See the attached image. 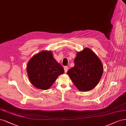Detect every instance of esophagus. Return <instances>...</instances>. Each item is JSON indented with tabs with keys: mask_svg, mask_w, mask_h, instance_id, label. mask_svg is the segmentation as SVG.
Listing matches in <instances>:
<instances>
[{
	"mask_svg": "<svg viewBox=\"0 0 126 126\" xmlns=\"http://www.w3.org/2000/svg\"><path fill=\"white\" fill-rule=\"evenodd\" d=\"M64 72L65 73H66L68 70V67L67 66H65L64 67Z\"/></svg>",
	"mask_w": 126,
	"mask_h": 126,
	"instance_id": "1",
	"label": "esophagus"
}]
</instances>
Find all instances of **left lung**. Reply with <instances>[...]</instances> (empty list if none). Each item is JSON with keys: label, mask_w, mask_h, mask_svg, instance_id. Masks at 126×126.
<instances>
[{"label": "left lung", "mask_w": 126, "mask_h": 126, "mask_svg": "<svg viewBox=\"0 0 126 126\" xmlns=\"http://www.w3.org/2000/svg\"><path fill=\"white\" fill-rule=\"evenodd\" d=\"M75 66L67 71V75L80 91L93 89L100 81L103 66L98 56L89 48L77 52L74 59Z\"/></svg>", "instance_id": "left-lung-1"}]
</instances>
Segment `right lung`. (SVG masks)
Wrapping results in <instances>:
<instances>
[{"instance_id":"1","label":"right lung","mask_w":126,"mask_h":126,"mask_svg":"<svg viewBox=\"0 0 126 126\" xmlns=\"http://www.w3.org/2000/svg\"><path fill=\"white\" fill-rule=\"evenodd\" d=\"M29 80L34 87L49 89L64 73L63 67L53 57L51 51L42 50L30 59L27 66Z\"/></svg>"}]
</instances>
